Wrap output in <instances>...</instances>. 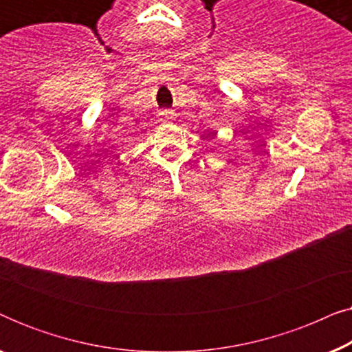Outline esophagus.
Returning a JSON list of instances; mask_svg holds the SVG:
<instances>
[{"mask_svg": "<svg viewBox=\"0 0 352 352\" xmlns=\"http://www.w3.org/2000/svg\"><path fill=\"white\" fill-rule=\"evenodd\" d=\"M163 117H165L166 120H170V118H173V115H175V112H173V110H165V112L162 113Z\"/></svg>", "mask_w": 352, "mask_h": 352, "instance_id": "34e87169", "label": "esophagus"}]
</instances>
